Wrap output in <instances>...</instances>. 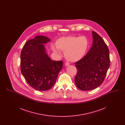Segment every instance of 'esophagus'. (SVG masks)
I'll return each instance as SVG.
<instances>
[{
  "mask_svg": "<svg viewBox=\"0 0 125 125\" xmlns=\"http://www.w3.org/2000/svg\"><path fill=\"white\" fill-rule=\"evenodd\" d=\"M70 65V63H69V62H65V66H68V65Z\"/></svg>",
  "mask_w": 125,
  "mask_h": 125,
  "instance_id": "34e87169",
  "label": "esophagus"
}]
</instances>
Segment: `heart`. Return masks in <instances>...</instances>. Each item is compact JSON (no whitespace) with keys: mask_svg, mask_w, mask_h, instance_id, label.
<instances>
[{"mask_svg":"<svg viewBox=\"0 0 125 125\" xmlns=\"http://www.w3.org/2000/svg\"><path fill=\"white\" fill-rule=\"evenodd\" d=\"M89 45V40L85 36H69L62 37L56 42V46H52L54 52L60 54L59 49L64 51L65 58L71 62L82 59L86 53Z\"/></svg>","mask_w":125,"mask_h":125,"instance_id":"heart-1","label":"heart"}]
</instances>
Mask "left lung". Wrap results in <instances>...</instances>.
I'll return each mask as SVG.
<instances>
[{"label":"left lung","instance_id":"1","mask_svg":"<svg viewBox=\"0 0 125 125\" xmlns=\"http://www.w3.org/2000/svg\"><path fill=\"white\" fill-rule=\"evenodd\" d=\"M92 45L82 59L75 63L77 73L75 83L83 91L95 89L103 82L110 66L109 51L100 36L92 32Z\"/></svg>","mask_w":125,"mask_h":125}]
</instances>
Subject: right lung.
Instances as JSON below:
<instances>
[{"mask_svg":"<svg viewBox=\"0 0 125 125\" xmlns=\"http://www.w3.org/2000/svg\"><path fill=\"white\" fill-rule=\"evenodd\" d=\"M51 41L37 36L26 42L21 54V70L27 83L34 89L46 91L56 83L63 67L62 61L51 60L46 52L45 44Z\"/></svg>","mask_w":125,"mask_h":125,"instance_id":"1","label":"right lung"}]
</instances>
